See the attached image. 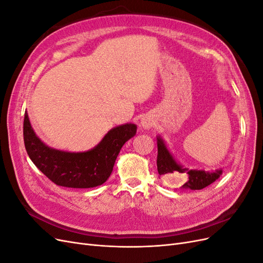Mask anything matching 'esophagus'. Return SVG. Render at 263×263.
I'll list each match as a JSON object with an SVG mask.
<instances>
[{
	"label": "esophagus",
	"instance_id": "34e87169",
	"mask_svg": "<svg viewBox=\"0 0 263 263\" xmlns=\"http://www.w3.org/2000/svg\"><path fill=\"white\" fill-rule=\"evenodd\" d=\"M154 118L149 116V115H146L141 118L140 121V127L142 129H150L151 127L154 126Z\"/></svg>",
	"mask_w": 263,
	"mask_h": 263
}]
</instances>
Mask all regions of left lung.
I'll use <instances>...</instances> for the list:
<instances>
[{"label":"left lung","instance_id":"obj_1","mask_svg":"<svg viewBox=\"0 0 263 263\" xmlns=\"http://www.w3.org/2000/svg\"><path fill=\"white\" fill-rule=\"evenodd\" d=\"M157 169L159 176L169 180L176 185H180L181 189L202 190L212 184L222 174L221 169L215 171H204L197 169L190 170L183 166L173 157L161 136H157ZM183 175H186L187 179L183 180Z\"/></svg>","mask_w":263,"mask_h":263}]
</instances>
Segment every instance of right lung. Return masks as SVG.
Masks as SVG:
<instances>
[{"mask_svg":"<svg viewBox=\"0 0 263 263\" xmlns=\"http://www.w3.org/2000/svg\"><path fill=\"white\" fill-rule=\"evenodd\" d=\"M136 132L135 124L119 125L108 130L94 148L83 153H69L47 146L31 127L27 112L23 128L30 160L57 185L73 189L94 187L106 182L119 151Z\"/></svg>","mask_w":263,"mask_h":263,"instance_id":"add662e5","label":"right lung"}]
</instances>
